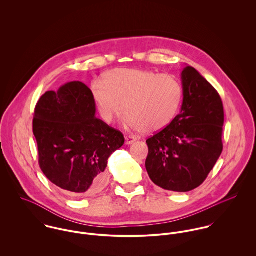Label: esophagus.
Returning a JSON list of instances; mask_svg holds the SVG:
<instances>
[{"mask_svg": "<svg viewBox=\"0 0 256 256\" xmlns=\"http://www.w3.org/2000/svg\"><path fill=\"white\" fill-rule=\"evenodd\" d=\"M136 141H137V139L135 137H133V136L125 137V145H131V144H133Z\"/></svg>", "mask_w": 256, "mask_h": 256, "instance_id": "1", "label": "esophagus"}]
</instances>
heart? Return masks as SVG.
I'll use <instances>...</instances> for the list:
<instances>
[{
    "label": "heart",
    "instance_id": "heart-1",
    "mask_svg": "<svg viewBox=\"0 0 256 256\" xmlns=\"http://www.w3.org/2000/svg\"><path fill=\"white\" fill-rule=\"evenodd\" d=\"M92 94L104 122H113L123 104L124 125L152 133L172 121L182 100V86L170 74L120 68L94 80Z\"/></svg>",
    "mask_w": 256,
    "mask_h": 256
}]
</instances>
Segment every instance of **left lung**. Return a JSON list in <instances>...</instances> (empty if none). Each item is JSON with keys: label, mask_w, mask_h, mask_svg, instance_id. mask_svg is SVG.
Wrapping results in <instances>:
<instances>
[{"label": "left lung", "mask_w": 256, "mask_h": 256, "mask_svg": "<svg viewBox=\"0 0 256 256\" xmlns=\"http://www.w3.org/2000/svg\"><path fill=\"white\" fill-rule=\"evenodd\" d=\"M183 102L180 114L146 141V170L166 190L187 192L200 186L222 150L224 108L213 86L193 67L182 72Z\"/></svg>", "instance_id": "1"}]
</instances>
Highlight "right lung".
Masks as SVG:
<instances>
[{"label": "right lung", "mask_w": 256, "mask_h": 256, "mask_svg": "<svg viewBox=\"0 0 256 256\" xmlns=\"http://www.w3.org/2000/svg\"><path fill=\"white\" fill-rule=\"evenodd\" d=\"M92 90L70 82L57 92H46L34 110V134L39 166L45 176L72 196L102 189L108 160L123 146L121 132L96 117Z\"/></svg>", "instance_id": "add662e5"}]
</instances>
